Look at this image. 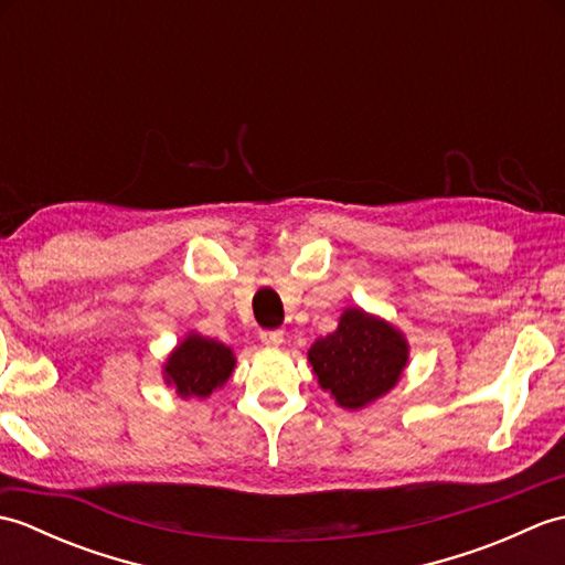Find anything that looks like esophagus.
I'll return each instance as SVG.
<instances>
[{
    "mask_svg": "<svg viewBox=\"0 0 565 565\" xmlns=\"http://www.w3.org/2000/svg\"><path fill=\"white\" fill-rule=\"evenodd\" d=\"M259 340H262V344H267V347H279L284 342V332L281 330H262Z\"/></svg>",
    "mask_w": 565,
    "mask_h": 565,
    "instance_id": "34e87169",
    "label": "esophagus"
}]
</instances>
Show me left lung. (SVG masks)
Here are the masks:
<instances>
[{"label": "left lung", "instance_id": "left-lung-1", "mask_svg": "<svg viewBox=\"0 0 565 565\" xmlns=\"http://www.w3.org/2000/svg\"><path fill=\"white\" fill-rule=\"evenodd\" d=\"M322 391L340 407L359 411L386 395L407 366V340L401 330L362 308H347L340 326L308 350Z\"/></svg>", "mask_w": 565, "mask_h": 565}]
</instances>
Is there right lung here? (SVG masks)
Returning <instances> with one entry per match:
<instances>
[{
	"instance_id": "add662e5",
	"label": "right lung",
	"mask_w": 565,
	"mask_h": 565,
	"mask_svg": "<svg viewBox=\"0 0 565 565\" xmlns=\"http://www.w3.org/2000/svg\"><path fill=\"white\" fill-rule=\"evenodd\" d=\"M235 369V354L231 347L189 332L167 356L164 383L182 398H209L231 379Z\"/></svg>"
}]
</instances>
